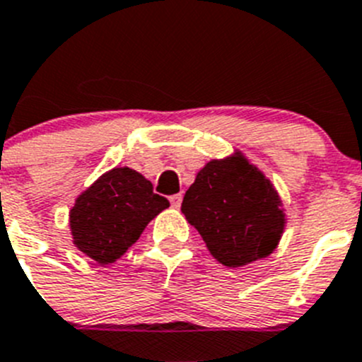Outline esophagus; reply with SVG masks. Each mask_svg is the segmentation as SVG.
<instances>
[{
	"label": "esophagus",
	"instance_id": "34e87169",
	"mask_svg": "<svg viewBox=\"0 0 362 362\" xmlns=\"http://www.w3.org/2000/svg\"><path fill=\"white\" fill-rule=\"evenodd\" d=\"M169 202H171V205H173V207H180L182 194H173V197L169 198Z\"/></svg>",
	"mask_w": 362,
	"mask_h": 362
}]
</instances>
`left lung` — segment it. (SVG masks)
Wrapping results in <instances>:
<instances>
[{"label":"left lung","instance_id":"left-lung-1","mask_svg":"<svg viewBox=\"0 0 362 362\" xmlns=\"http://www.w3.org/2000/svg\"><path fill=\"white\" fill-rule=\"evenodd\" d=\"M182 213L226 267L267 258L285 229L274 185L240 153L207 162L198 171L185 191Z\"/></svg>","mask_w":362,"mask_h":362}]
</instances>
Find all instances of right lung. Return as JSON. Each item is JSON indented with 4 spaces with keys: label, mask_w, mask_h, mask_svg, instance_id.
<instances>
[{
    "label": "right lung",
    "mask_w": 362,
    "mask_h": 362,
    "mask_svg": "<svg viewBox=\"0 0 362 362\" xmlns=\"http://www.w3.org/2000/svg\"><path fill=\"white\" fill-rule=\"evenodd\" d=\"M168 198L153 193V184L129 168H115L79 194L70 211L74 245L108 265L119 259L158 213Z\"/></svg>",
    "instance_id": "1"
}]
</instances>
